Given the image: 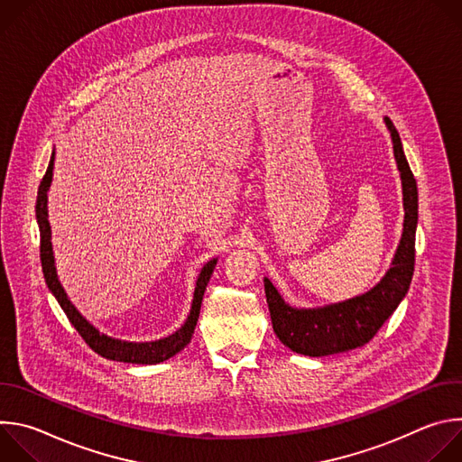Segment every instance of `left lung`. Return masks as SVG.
I'll list each match as a JSON object with an SVG mask.
<instances>
[{
    "instance_id": "left-lung-1",
    "label": "left lung",
    "mask_w": 462,
    "mask_h": 462,
    "mask_svg": "<svg viewBox=\"0 0 462 462\" xmlns=\"http://www.w3.org/2000/svg\"><path fill=\"white\" fill-rule=\"evenodd\" d=\"M393 139L402 193L404 232L393 259V267L369 292L353 300L319 309H294L283 301L276 287L265 278V294L274 333L283 346L305 356H327L367 344L406 296L415 271V230L419 219L417 180L402 150L397 127L383 118Z\"/></svg>"
}]
</instances>
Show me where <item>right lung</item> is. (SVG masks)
<instances>
[{
	"mask_svg": "<svg viewBox=\"0 0 462 462\" xmlns=\"http://www.w3.org/2000/svg\"><path fill=\"white\" fill-rule=\"evenodd\" d=\"M52 166H54V153H52L47 171L40 182L38 199H36V219L40 225V257H42V269H43V276H45L49 291L54 294V298L58 300L63 312L68 314L69 321L75 325L79 335L97 355L109 358V360H116V362H127V364H159V362L171 358L180 349H184L191 340L193 328L197 325V319H199L205 289L210 282V276L214 273L217 259L208 261L203 267L199 278H197V287H195L189 316L179 331H175L168 338H162L157 342L135 344V342H122V340H115L106 335H100L97 328L86 318H82V314L75 309V305L69 301L68 294L63 292V289L58 282V276H56L52 246H51V226L47 221V189L52 180Z\"/></svg>",
	"mask_w": 462,
	"mask_h": 462,
	"instance_id": "obj_1",
	"label": "right lung"
}]
</instances>
